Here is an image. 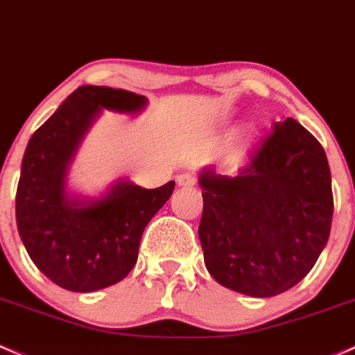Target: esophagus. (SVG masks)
Masks as SVG:
<instances>
[{"mask_svg": "<svg viewBox=\"0 0 355 355\" xmlns=\"http://www.w3.org/2000/svg\"><path fill=\"white\" fill-rule=\"evenodd\" d=\"M177 184L180 187H192V185L197 184V180L192 173H182L177 177Z\"/></svg>", "mask_w": 355, "mask_h": 355, "instance_id": "obj_1", "label": "esophagus"}]
</instances>
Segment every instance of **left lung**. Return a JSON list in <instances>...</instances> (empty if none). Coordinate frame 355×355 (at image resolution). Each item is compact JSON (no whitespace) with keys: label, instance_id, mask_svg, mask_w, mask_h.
<instances>
[{"label":"left lung","instance_id":"obj_1","mask_svg":"<svg viewBox=\"0 0 355 355\" xmlns=\"http://www.w3.org/2000/svg\"><path fill=\"white\" fill-rule=\"evenodd\" d=\"M199 238L209 274L253 297L284 293L306 277L334 216L325 149L294 119L275 122L236 177L200 173Z\"/></svg>","mask_w":355,"mask_h":355}]
</instances>
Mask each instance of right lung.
<instances>
[{
    "label": "right lung",
    "instance_id": "right-lung-1",
    "mask_svg": "<svg viewBox=\"0 0 355 355\" xmlns=\"http://www.w3.org/2000/svg\"><path fill=\"white\" fill-rule=\"evenodd\" d=\"M146 96L85 85L74 89L30 137L17 189V226L37 268L73 293L121 282L137 262L141 236L175 189L117 182L105 197L73 199L66 175L81 139L102 109L136 114Z\"/></svg>",
    "mask_w": 355,
    "mask_h": 355
}]
</instances>
